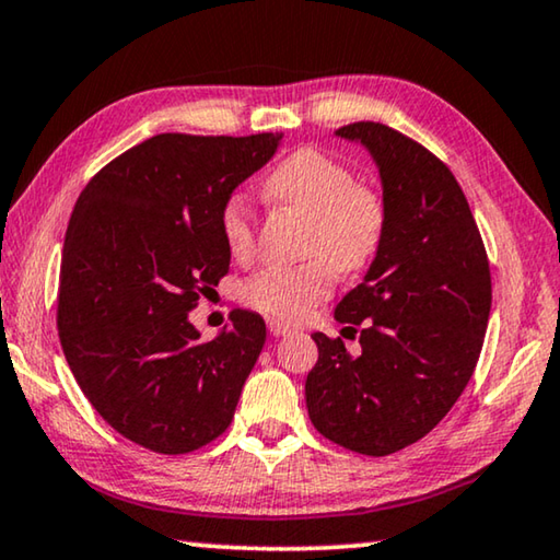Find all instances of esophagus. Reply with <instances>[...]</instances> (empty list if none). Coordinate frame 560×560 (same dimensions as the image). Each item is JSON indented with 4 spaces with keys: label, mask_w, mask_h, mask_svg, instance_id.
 I'll return each mask as SVG.
<instances>
[{
    "label": "esophagus",
    "mask_w": 560,
    "mask_h": 560,
    "mask_svg": "<svg viewBox=\"0 0 560 560\" xmlns=\"http://www.w3.org/2000/svg\"><path fill=\"white\" fill-rule=\"evenodd\" d=\"M267 328H270V334H272L275 338H282V336L293 334V328L285 326V323H280V320H267Z\"/></svg>",
    "instance_id": "34e87169"
}]
</instances>
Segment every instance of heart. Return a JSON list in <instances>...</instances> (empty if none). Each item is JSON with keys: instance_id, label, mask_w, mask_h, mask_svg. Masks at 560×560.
<instances>
[{"instance_id": "b5f03b06", "label": "heart", "mask_w": 560, "mask_h": 560, "mask_svg": "<svg viewBox=\"0 0 560 560\" xmlns=\"http://www.w3.org/2000/svg\"><path fill=\"white\" fill-rule=\"evenodd\" d=\"M265 194L311 220L305 253L313 260L257 272L242 298L275 318L298 320L330 295L336 270L355 272L374 260L384 240L386 207L374 189L353 184V174L318 149H300L280 161L265 179ZM222 234L234 257L253 253V212L242 197L224 205Z\"/></svg>"}]
</instances>
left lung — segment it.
<instances>
[{"mask_svg":"<svg viewBox=\"0 0 560 560\" xmlns=\"http://www.w3.org/2000/svg\"><path fill=\"white\" fill-rule=\"evenodd\" d=\"M336 136L374 159L386 230L361 285L336 305L338 323L363 326L361 353L313 334L305 404L330 442L384 457L432 432L465 392L490 318V265L465 194L434 153L371 120Z\"/></svg>","mask_w":560,"mask_h":560,"instance_id":"1","label":"left lung"}]
</instances>
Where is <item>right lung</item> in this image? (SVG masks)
I'll return each mask as SVG.
<instances>
[{"label": "right lung", "instance_id": "1", "mask_svg": "<svg viewBox=\"0 0 560 560\" xmlns=\"http://www.w3.org/2000/svg\"><path fill=\"white\" fill-rule=\"evenodd\" d=\"M282 133H161L101 168L62 245L58 330L88 401L145 450L184 455L217 440L265 346V320L234 311L201 340L199 295L230 270L222 209Z\"/></svg>", "mask_w": 560, "mask_h": 560}]
</instances>
